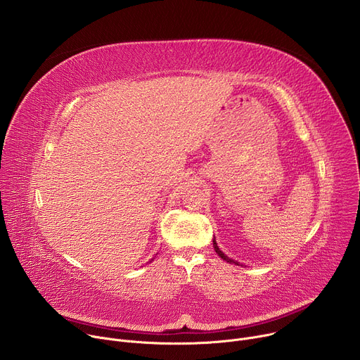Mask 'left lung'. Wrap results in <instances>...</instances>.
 <instances>
[{
    "label": "left lung",
    "instance_id": "8db88e82",
    "mask_svg": "<svg viewBox=\"0 0 360 360\" xmlns=\"http://www.w3.org/2000/svg\"><path fill=\"white\" fill-rule=\"evenodd\" d=\"M214 248H215V252H217V253H218V255L221 256V258H222L224 261H226V262H229V264H236V265H239L238 262H235V261L229 259V258H228V256H226V255H225V253H224V252H222V250H221V249L218 248V245H217V240H215V239H214Z\"/></svg>",
    "mask_w": 360,
    "mask_h": 360
}]
</instances>
